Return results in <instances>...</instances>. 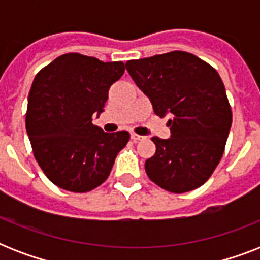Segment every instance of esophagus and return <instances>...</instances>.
<instances>
[{
    "instance_id": "34e87169",
    "label": "esophagus",
    "mask_w": 260,
    "mask_h": 260,
    "mask_svg": "<svg viewBox=\"0 0 260 260\" xmlns=\"http://www.w3.org/2000/svg\"><path fill=\"white\" fill-rule=\"evenodd\" d=\"M131 139L134 140V142H139V140H143V136H140V135L138 134H131Z\"/></svg>"
}]
</instances>
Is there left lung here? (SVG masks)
<instances>
[{"label": "left lung", "instance_id": "obj_1", "mask_svg": "<svg viewBox=\"0 0 260 260\" xmlns=\"http://www.w3.org/2000/svg\"><path fill=\"white\" fill-rule=\"evenodd\" d=\"M135 83L156 116L170 114L171 138L154 136L146 173L159 187L181 194L202 186L220 163L232 125V109L220 75L185 51L128 60Z\"/></svg>", "mask_w": 260, "mask_h": 260}]
</instances>
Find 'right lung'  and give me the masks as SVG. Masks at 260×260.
<instances>
[{"label": "right lung", "instance_id": "1", "mask_svg": "<svg viewBox=\"0 0 260 260\" xmlns=\"http://www.w3.org/2000/svg\"><path fill=\"white\" fill-rule=\"evenodd\" d=\"M122 62H102L78 52L60 55L34 79L25 114L26 134L39 166L54 185L87 193L109 177L129 134H106L93 125Z\"/></svg>", "mask_w": 260, "mask_h": 260}]
</instances>
